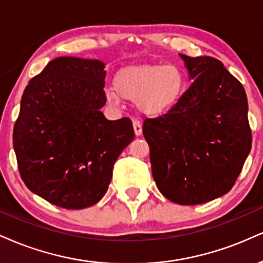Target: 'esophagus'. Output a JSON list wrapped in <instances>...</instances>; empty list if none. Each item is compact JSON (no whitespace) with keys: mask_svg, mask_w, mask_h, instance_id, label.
<instances>
[{"mask_svg":"<svg viewBox=\"0 0 263 263\" xmlns=\"http://www.w3.org/2000/svg\"><path fill=\"white\" fill-rule=\"evenodd\" d=\"M134 129H135V135L141 136L142 135V123L138 120H134Z\"/></svg>","mask_w":263,"mask_h":263,"instance_id":"34e87169","label":"esophagus"}]
</instances>
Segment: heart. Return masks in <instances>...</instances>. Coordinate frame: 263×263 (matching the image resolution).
<instances>
[{"label": "heart", "mask_w": 263, "mask_h": 263, "mask_svg": "<svg viewBox=\"0 0 263 263\" xmlns=\"http://www.w3.org/2000/svg\"><path fill=\"white\" fill-rule=\"evenodd\" d=\"M185 90L186 74L178 65H135L120 69L105 97L114 105L135 101L143 115L159 116L178 105Z\"/></svg>", "instance_id": "b5f03b06"}]
</instances>
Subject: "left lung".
Returning a JSON list of instances; mask_svg holds the SVG:
<instances>
[{"label": "left lung", "instance_id": "1", "mask_svg": "<svg viewBox=\"0 0 263 263\" xmlns=\"http://www.w3.org/2000/svg\"><path fill=\"white\" fill-rule=\"evenodd\" d=\"M191 87L174 109L145 119L157 187L167 200L201 204L228 194L251 149L248 98L219 60L180 53Z\"/></svg>", "mask_w": 263, "mask_h": 263}]
</instances>
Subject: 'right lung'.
Segmentation results:
<instances>
[{
    "label": "right lung",
    "instance_id": "right-lung-1",
    "mask_svg": "<svg viewBox=\"0 0 263 263\" xmlns=\"http://www.w3.org/2000/svg\"><path fill=\"white\" fill-rule=\"evenodd\" d=\"M99 60L58 58L25 88L13 147L25 186L50 203L82 210L99 202L112 167L134 141L128 118L107 120Z\"/></svg>",
    "mask_w": 263,
    "mask_h": 263
}]
</instances>
